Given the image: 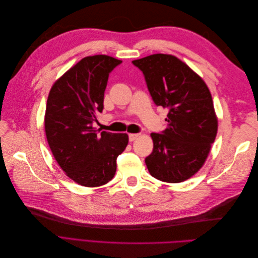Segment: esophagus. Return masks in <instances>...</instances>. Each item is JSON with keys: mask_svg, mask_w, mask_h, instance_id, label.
Here are the masks:
<instances>
[{"mask_svg": "<svg viewBox=\"0 0 258 258\" xmlns=\"http://www.w3.org/2000/svg\"><path fill=\"white\" fill-rule=\"evenodd\" d=\"M128 137H129V141H130V142H134L135 140H137V138L139 137V135H138V134H130Z\"/></svg>", "mask_w": 258, "mask_h": 258, "instance_id": "obj_1", "label": "esophagus"}]
</instances>
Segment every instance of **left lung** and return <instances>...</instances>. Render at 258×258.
<instances>
[{
	"label": "left lung",
	"instance_id": "left-lung-1",
	"mask_svg": "<svg viewBox=\"0 0 258 258\" xmlns=\"http://www.w3.org/2000/svg\"><path fill=\"white\" fill-rule=\"evenodd\" d=\"M132 63L142 71L154 103L169 110L168 127L151 134L154 148L146 167L162 182H183L204 166L215 140L212 96L201 77L171 54L155 53Z\"/></svg>",
	"mask_w": 258,
	"mask_h": 258
}]
</instances>
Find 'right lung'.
<instances>
[{
	"label": "right lung",
	"mask_w": 258,
	"mask_h": 258,
	"mask_svg": "<svg viewBox=\"0 0 258 258\" xmlns=\"http://www.w3.org/2000/svg\"><path fill=\"white\" fill-rule=\"evenodd\" d=\"M121 60L105 54L83 58L53 84L46 104L45 132L54 159L74 182L97 187L110 182L127 134L95 130L102 113L108 75Z\"/></svg>",
	"instance_id": "obj_1"
}]
</instances>
